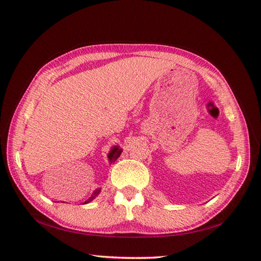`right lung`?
Returning <instances> with one entry per match:
<instances>
[{
  "label": "right lung",
  "mask_w": 261,
  "mask_h": 261,
  "mask_svg": "<svg viewBox=\"0 0 261 261\" xmlns=\"http://www.w3.org/2000/svg\"><path fill=\"white\" fill-rule=\"evenodd\" d=\"M121 152H122V149L119 148L118 145H114V147H112L111 150H110V152H109V154H108L109 162L112 163V162L116 161V160L119 158V156H120ZM100 191H101V188H98V189H95V190L92 192V195H91V197L87 200V201H84L83 203H89V202L92 201V200H93L96 196L99 195Z\"/></svg>",
  "instance_id": "add662e5"
}]
</instances>
